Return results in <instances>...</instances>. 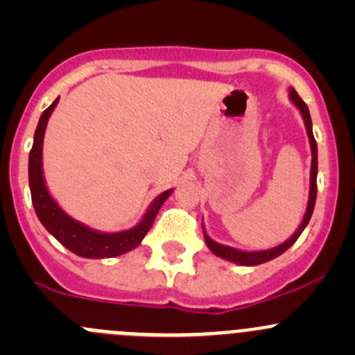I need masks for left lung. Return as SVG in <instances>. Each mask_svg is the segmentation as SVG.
<instances>
[{"label": "left lung", "mask_w": 355, "mask_h": 355, "mask_svg": "<svg viewBox=\"0 0 355 355\" xmlns=\"http://www.w3.org/2000/svg\"><path fill=\"white\" fill-rule=\"evenodd\" d=\"M290 99H292L293 105H295L297 108L300 110V113H302L304 123H306L307 135H309L311 151H313V163H311L309 202H307V209H306V214H304L302 223H300V227L297 228L295 234H293L292 237H290L288 241L285 242V244L273 247V249L257 250V252H245V250H237V249H234V247H227V245L218 244V242L211 241V239L206 235V232H204V241H206V244L211 249V252L216 254V256H220V257H223V259L232 261V263L242 264V266H256V264H263V263H266V261H271V259H275V257L280 256V254H284L290 245L295 244V241L300 237V234H302L304 228H306L307 223H309L311 216H313L314 204H316V192H318V184H316V177H318V146H316V141H314L313 123H311V114H309V110H307V105L302 101V99H300V96L297 94L295 89H290Z\"/></svg>", "instance_id": "obj_1"}]
</instances>
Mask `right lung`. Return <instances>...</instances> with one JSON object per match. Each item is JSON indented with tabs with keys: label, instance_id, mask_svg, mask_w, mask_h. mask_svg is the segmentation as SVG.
Listing matches in <instances>:
<instances>
[{
	"label": "right lung",
	"instance_id": "obj_1",
	"mask_svg": "<svg viewBox=\"0 0 355 355\" xmlns=\"http://www.w3.org/2000/svg\"><path fill=\"white\" fill-rule=\"evenodd\" d=\"M58 99H55L49 108L42 111L37 128H35L34 144H32L31 155H28V185H31V196L35 214L41 220V223L44 225L46 230L60 244L65 245L68 250H71L77 256L101 259V257H113L128 252V250L141 244L146 234L151 230L157 211L163 206L164 200L168 199V196L171 194V191H164L163 194L157 196L149 206L148 213L144 214L141 223L132 228V230L118 232V234H101V232H94L85 227V225L71 220L68 214H65V211L60 209L58 204L49 196L44 184V177H42V139H44L49 114L58 105Z\"/></svg>",
	"mask_w": 355,
	"mask_h": 355
}]
</instances>
